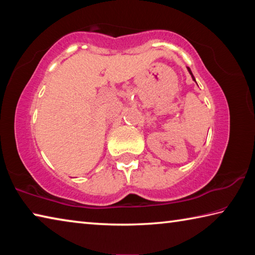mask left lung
Segmentation results:
<instances>
[{
	"label": "left lung",
	"instance_id": "left-lung-1",
	"mask_svg": "<svg viewBox=\"0 0 255 255\" xmlns=\"http://www.w3.org/2000/svg\"><path fill=\"white\" fill-rule=\"evenodd\" d=\"M188 71H189V73H190V74H191V76H192V79H193V81H196V80H195V76H193V75H192V72H191V70H190V68H189V67H188Z\"/></svg>",
	"mask_w": 255,
	"mask_h": 255
}]
</instances>
